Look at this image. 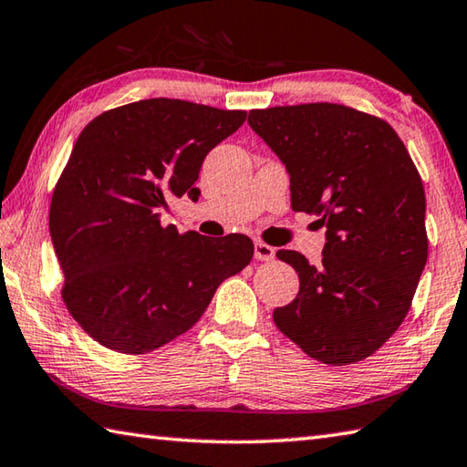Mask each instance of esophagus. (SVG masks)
<instances>
[{
  "label": "esophagus",
  "mask_w": 467,
  "mask_h": 467,
  "mask_svg": "<svg viewBox=\"0 0 467 467\" xmlns=\"http://www.w3.org/2000/svg\"><path fill=\"white\" fill-rule=\"evenodd\" d=\"M275 257V249L269 247V244L257 241L255 243V259L257 261H271Z\"/></svg>",
  "instance_id": "obj_1"
}]
</instances>
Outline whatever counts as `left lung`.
<instances>
[{
	"label": "left lung",
	"mask_w": 467,
	"mask_h": 467,
	"mask_svg": "<svg viewBox=\"0 0 467 467\" xmlns=\"http://www.w3.org/2000/svg\"><path fill=\"white\" fill-rule=\"evenodd\" d=\"M249 124L290 173L292 210L327 228L322 261L277 251L300 277L274 322L328 366L369 358L409 315L429 255L425 188L381 118L341 104L251 109Z\"/></svg>",
	"instance_id": "1"
}]
</instances>
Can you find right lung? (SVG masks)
Segmentation results:
<instances>
[{"label":"right lung","instance_id":"obj_1","mask_svg":"<svg viewBox=\"0 0 467 467\" xmlns=\"http://www.w3.org/2000/svg\"><path fill=\"white\" fill-rule=\"evenodd\" d=\"M244 120L243 109L152 98L108 109L81 130L48 228L65 306L99 345L126 355L159 349L251 263L249 236L180 234L161 223L171 198L198 200L206 155Z\"/></svg>","mask_w":467,"mask_h":467}]
</instances>
